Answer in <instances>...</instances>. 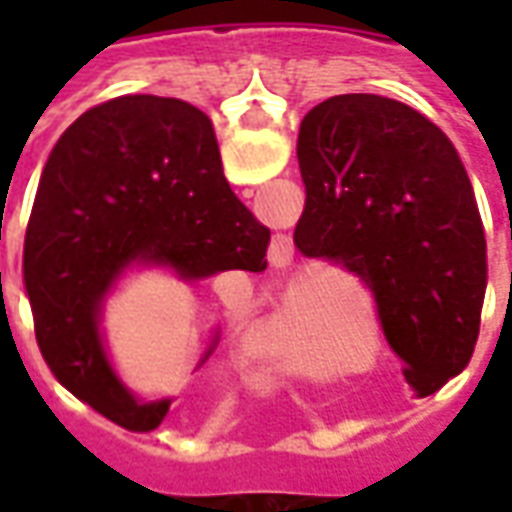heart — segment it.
Instances as JSON below:
<instances>
[{
  "instance_id": "b5f03b06",
  "label": "heart",
  "mask_w": 512,
  "mask_h": 512,
  "mask_svg": "<svg viewBox=\"0 0 512 512\" xmlns=\"http://www.w3.org/2000/svg\"><path fill=\"white\" fill-rule=\"evenodd\" d=\"M312 321H307L304 315L296 310H288L271 318V321L257 332L255 345L257 351L268 359H274L279 365L290 370V373H299V376H329L334 373L332 365H326L321 354L315 351L312 343Z\"/></svg>"
}]
</instances>
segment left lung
<instances>
[{"mask_svg":"<svg viewBox=\"0 0 512 512\" xmlns=\"http://www.w3.org/2000/svg\"><path fill=\"white\" fill-rule=\"evenodd\" d=\"M296 156V249L365 282L406 384L436 392L472 359L485 296L483 222L455 147L417 109L348 93L307 112Z\"/></svg>","mask_w":512,"mask_h":512,"instance_id":"obj_1","label":"left lung"}]
</instances>
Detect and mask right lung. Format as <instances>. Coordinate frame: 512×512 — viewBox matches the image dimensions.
Wrapping results in <instances>:
<instances>
[{
  "instance_id": "right-lung-1",
  "label": "right lung",
  "mask_w": 512,
  "mask_h": 512,
  "mask_svg": "<svg viewBox=\"0 0 512 512\" xmlns=\"http://www.w3.org/2000/svg\"><path fill=\"white\" fill-rule=\"evenodd\" d=\"M271 230L235 197L208 117L158 95L87 109L51 150L24 244L35 337L73 395L128 430H153L175 397H139L106 348L104 310L134 271L200 282L266 271ZM219 329L197 359L213 354Z\"/></svg>"
}]
</instances>
